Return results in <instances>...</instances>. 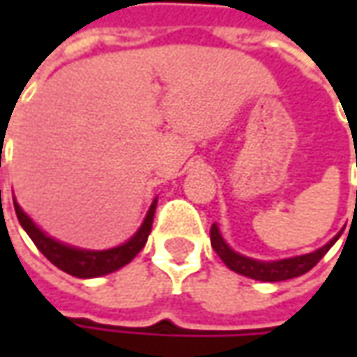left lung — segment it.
Here are the masks:
<instances>
[{"label": "left lung", "instance_id": "left-lung-1", "mask_svg": "<svg viewBox=\"0 0 357 357\" xmlns=\"http://www.w3.org/2000/svg\"><path fill=\"white\" fill-rule=\"evenodd\" d=\"M340 234H342V232H340ZM340 234H337L336 238L330 240L326 246L314 250V252L304 254V256H296V258L278 260V262H258V260H252V258H246V256H242V254L234 252L227 242L222 240L216 225L211 227V244H213L214 252L220 256V260H222L230 270L238 272L242 276L254 278V280L280 282L290 280V278H296V276H302V274H306L308 270H312V268L322 260L324 254L334 246V242L340 238Z\"/></svg>", "mask_w": 357, "mask_h": 357}]
</instances>
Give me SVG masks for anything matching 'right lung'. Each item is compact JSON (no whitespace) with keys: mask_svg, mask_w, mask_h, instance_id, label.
<instances>
[{"mask_svg":"<svg viewBox=\"0 0 357 357\" xmlns=\"http://www.w3.org/2000/svg\"><path fill=\"white\" fill-rule=\"evenodd\" d=\"M15 206V214L20 225L25 228V232L29 234V238L33 240V244L41 250V254L47 258L51 264L71 274L77 278H95V276H105L109 272H115L119 268H123L125 264H129L130 260L137 254L143 250V246L146 244L149 232L153 228V218H155V208H157V200L153 202L151 211L144 218L143 227L139 228V232L127 240L125 244H121L117 248L111 250H79V248H71L67 244H61L57 240H53L47 234H43L39 228L31 222V218L21 211V206L13 200Z\"/></svg>","mask_w":357,"mask_h":357,"instance_id":"add662e5","label":"right lung"}]
</instances>
